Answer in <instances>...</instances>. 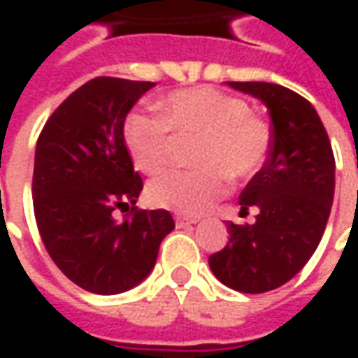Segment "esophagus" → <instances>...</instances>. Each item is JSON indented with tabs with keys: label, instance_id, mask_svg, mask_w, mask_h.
Returning <instances> with one entry per match:
<instances>
[{
	"label": "esophagus",
	"instance_id": "obj_1",
	"mask_svg": "<svg viewBox=\"0 0 358 358\" xmlns=\"http://www.w3.org/2000/svg\"><path fill=\"white\" fill-rule=\"evenodd\" d=\"M195 223H199V219L181 217V215H177V217H175V225H177V227H189V225H195Z\"/></svg>",
	"mask_w": 358,
	"mask_h": 358
}]
</instances>
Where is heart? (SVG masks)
<instances>
[{"mask_svg":"<svg viewBox=\"0 0 358 358\" xmlns=\"http://www.w3.org/2000/svg\"><path fill=\"white\" fill-rule=\"evenodd\" d=\"M161 115L133 111L123 125V141L133 165L145 175L163 171L173 137H197L191 161L197 169L169 171L147 187L153 207L181 215L209 211L227 193V175L247 181L265 167L271 129L241 97L215 87L173 91L159 101Z\"/></svg>","mask_w":358,"mask_h":358,"instance_id":"b5f03b06","label":"heart"}]
</instances>
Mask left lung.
Instances as JSON below:
<instances>
[{"label":"left lung","instance_id":"left-lung-1","mask_svg":"<svg viewBox=\"0 0 358 358\" xmlns=\"http://www.w3.org/2000/svg\"><path fill=\"white\" fill-rule=\"evenodd\" d=\"M227 85L267 107L273 133L265 167L239 199L241 217L255 207L257 221H227L231 239L209 257V267L223 285L255 295L291 281L319 247L335 195V157L323 121L305 97L265 81Z\"/></svg>","mask_w":358,"mask_h":358}]
</instances>
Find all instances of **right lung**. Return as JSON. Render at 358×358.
Segmentation results:
<instances>
[{"instance_id": "right-lung-1", "label": "right lung", "mask_w": 358, "mask_h": 358, "mask_svg": "<svg viewBox=\"0 0 358 358\" xmlns=\"http://www.w3.org/2000/svg\"><path fill=\"white\" fill-rule=\"evenodd\" d=\"M153 85L95 77L55 109L37 139L31 195L39 235L63 275L95 295L125 293L147 279L175 229L165 209L113 217L143 189L123 125Z\"/></svg>"}]
</instances>
